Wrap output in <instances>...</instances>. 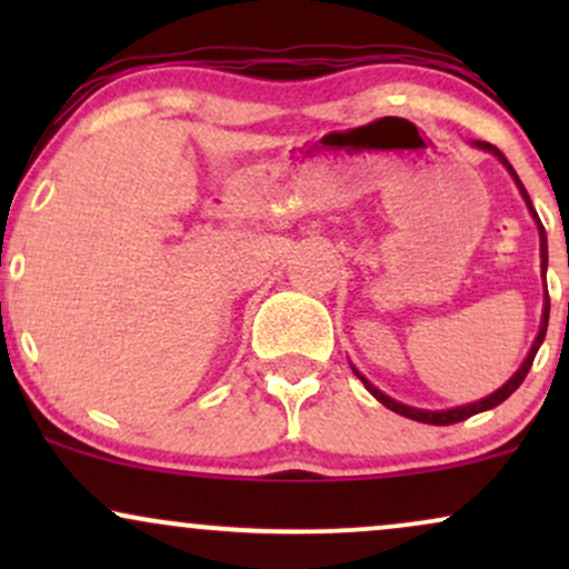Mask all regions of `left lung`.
<instances>
[{
	"instance_id": "left-lung-1",
	"label": "left lung",
	"mask_w": 569,
	"mask_h": 569,
	"mask_svg": "<svg viewBox=\"0 0 569 569\" xmlns=\"http://www.w3.org/2000/svg\"><path fill=\"white\" fill-rule=\"evenodd\" d=\"M473 147L476 149H485V152H492L495 158H498L502 166L508 168V173L513 176V181H516V187H519V192H521V198H525V202H527V208H530V213L535 217V221H538V232H540V270H543V280H546V267H548V246H546V230H543V224H540V219H538V213H535V208H532V200H530V194H527V189H525V184H521L519 181V176H516V171L511 168V162L506 160V154L500 152L498 147H495V143H487V141H473ZM548 307H551V302H548V291H546V305H543V321H540V331H538V337H535V342H532V348H530V352H527V358H525V363H521L519 369H516V375L511 377V380H508L506 385H502V388H498L495 390V393H489L487 398H481V401H473V403H466V407H455V409H441V411H430V409H415V407H407V403H398V401H393V398L390 396H385L382 390H377L375 385H371L367 377L361 375V371H358L356 367H352V371H356V377L358 380H361L363 385H367V390L371 396L377 398V401L380 403H385V407H388L390 411H396V415H403V417H409V420H417V422H428V426H452V422H460V420H468V417H473V415H479V411H487V409H495L498 407V403H502L506 401L508 396L513 393L516 388H519L521 382H525V377H527V371H530V367H532V361H535V352H538V348L540 345H543V339H546V329H548Z\"/></svg>"
}]
</instances>
